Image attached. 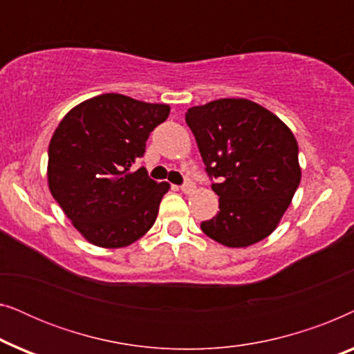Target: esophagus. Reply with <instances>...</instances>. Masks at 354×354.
Masks as SVG:
<instances>
[{
    "mask_svg": "<svg viewBox=\"0 0 354 354\" xmlns=\"http://www.w3.org/2000/svg\"><path fill=\"white\" fill-rule=\"evenodd\" d=\"M193 190H195V183H193V182H185L182 185V192L187 193V195H188V193H192Z\"/></svg>",
    "mask_w": 354,
    "mask_h": 354,
    "instance_id": "1",
    "label": "esophagus"
}]
</instances>
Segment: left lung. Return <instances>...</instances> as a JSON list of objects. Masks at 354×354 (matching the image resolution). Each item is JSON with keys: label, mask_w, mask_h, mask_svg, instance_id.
Segmentation results:
<instances>
[{"label": "left lung", "mask_w": 354, "mask_h": 354, "mask_svg": "<svg viewBox=\"0 0 354 354\" xmlns=\"http://www.w3.org/2000/svg\"><path fill=\"white\" fill-rule=\"evenodd\" d=\"M185 122L219 196V212L201 222V230L230 248L258 243L272 234L301 180L292 130L245 98L193 106Z\"/></svg>", "instance_id": "obj_1"}]
</instances>
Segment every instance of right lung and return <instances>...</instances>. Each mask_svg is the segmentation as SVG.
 <instances>
[{
	"instance_id": "1",
	"label": "right lung",
	"mask_w": 354,
	"mask_h": 354,
	"mask_svg": "<svg viewBox=\"0 0 354 354\" xmlns=\"http://www.w3.org/2000/svg\"><path fill=\"white\" fill-rule=\"evenodd\" d=\"M119 93L95 96L64 115L48 148V185L57 205L90 243L122 248L156 221L169 183L132 166L145 154L149 133L169 115Z\"/></svg>"
}]
</instances>
